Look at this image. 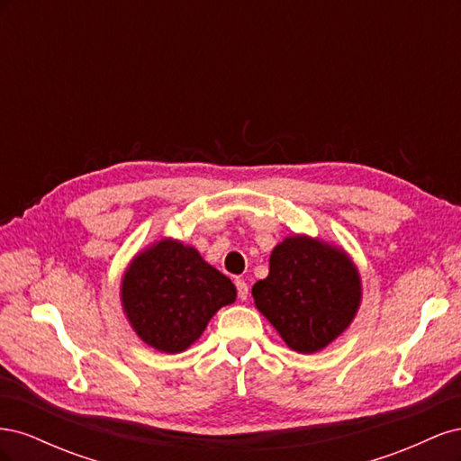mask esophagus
Listing matches in <instances>:
<instances>
[{"label":"esophagus","instance_id":"1","mask_svg":"<svg viewBox=\"0 0 461 461\" xmlns=\"http://www.w3.org/2000/svg\"><path fill=\"white\" fill-rule=\"evenodd\" d=\"M234 285H236V292H239V300H242V302L248 300V285L244 278H236Z\"/></svg>","mask_w":461,"mask_h":461}]
</instances>
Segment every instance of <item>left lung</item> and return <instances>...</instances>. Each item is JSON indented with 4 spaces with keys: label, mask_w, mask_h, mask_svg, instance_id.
<instances>
[{
    "label": "left lung",
    "mask_w": 461,
    "mask_h": 461,
    "mask_svg": "<svg viewBox=\"0 0 461 461\" xmlns=\"http://www.w3.org/2000/svg\"><path fill=\"white\" fill-rule=\"evenodd\" d=\"M252 296L288 348L315 354L350 327L361 276L342 248L292 234L273 248L269 275L254 285Z\"/></svg>",
    "instance_id": "1"
}]
</instances>
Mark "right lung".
Wrapping results in <instances>:
<instances>
[{
    "instance_id": "obj_1",
    "label": "right lung",
    "mask_w": 461,
    "mask_h": 461,
    "mask_svg": "<svg viewBox=\"0 0 461 461\" xmlns=\"http://www.w3.org/2000/svg\"><path fill=\"white\" fill-rule=\"evenodd\" d=\"M236 300L230 278L196 248L173 239L138 252L121 281V303L142 342L165 354L185 352L222 305Z\"/></svg>"
}]
</instances>
